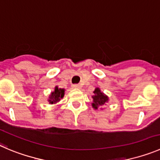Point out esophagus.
I'll return each instance as SVG.
<instances>
[{"mask_svg": "<svg viewBox=\"0 0 160 160\" xmlns=\"http://www.w3.org/2000/svg\"><path fill=\"white\" fill-rule=\"evenodd\" d=\"M72 88L78 89V88H81V86H80V84H73L72 86Z\"/></svg>", "mask_w": 160, "mask_h": 160, "instance_id": "esophagus-1", "label": "esophagus"}]
</instances>
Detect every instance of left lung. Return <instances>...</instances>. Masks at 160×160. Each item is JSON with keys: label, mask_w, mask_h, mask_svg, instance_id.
Instances as JSON below:
<instances>
[{"label": "left lung", "mask_w": 160, "mask_h": 160, "mask_svg": "<svg viewBox=\"0 0 160 160\" xmlns=\"http://www.w3.org/2000/svg\"><path fill=\"white\" fill-rule=\"evenodd\" d=\"M94 95L92 96L93 98V102L92 103V107L95 110L98 109V107L104 106L109 101V98L107 95H106L103 92L100 91L98 88H96L95 91L93 92Z\"/></svg>", "instance_id": "left-lung-1"}]
</instances>
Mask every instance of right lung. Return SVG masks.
I'll use <instances>...</instances> for the list:
<instances>
[{
	"label": "right lung",
	"instance_id": "right-lung-1",
	"mask_svg": "<svg viewBox=\"0 0 160 160\" xmlns=\"http://www.w3.org/2000/svg\"><path fill=\"white\" fill-rule=\"evenodd\" d=\"M64 95H65V89L58 88V86H56L54 91L51 92V94L49 96L48 102H50V104L57 103L61 100V98H63Z\"/></svg>",
	"mask_w": 160,
	"mask_h": 160
}]
</instances>
